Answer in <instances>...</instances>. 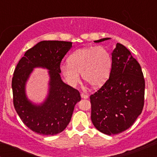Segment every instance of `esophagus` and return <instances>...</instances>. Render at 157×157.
I'll use <instances>...</instances> for the list:
<instances>
[{"instance_id":"1","label":"esophagus","mask_w":157,"mask_h":157,"mask_svg":"<svg viewBox=\"0 0 157 157\" xmlns=\"http://www.w3.org/2000/svg\"><path fill=\"white\" fill-rule=\"evenodd\" d=\"M81 97H82V99H88L89 98V95L88 94H86L84 93H81Z\"/></svg>"}]
</instances>
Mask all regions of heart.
<instances>
[{
	"label": "heart",
	"instance_id": "obj_1",
	"mask_svg": "<svg viewBox=\"0 0 157 157\" xmlns=\"http://www.w3.org/2000/svg\"><path fill=\"white\" fill-rule=\"evenodd\" d=\"M68 64L60 66V71L70 86L80 82V75L93 87H101L109 80L112 67L111 54L102 46L79 48L68 58Z\"/></svg>",
	"mask_w": 157,
	"mask_h": 157
}]
</instances>
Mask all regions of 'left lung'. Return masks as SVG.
I'll return each instance as SVG.
<instances>
[{
  "instance_id": "obj_1",
  "label": "left lung",
  "mask_w": 157,
  "mask_h": 157,
  "mask_svg": "<svg viewBox=\"0 0 157 157\" xmlns=\"http://www.w3.org/2000/svg\"><path fill=\"white\" fill-rule=\"evenodd\" d=\"M111 56L109 79L90 96L93 125L107 135L120 134L134 124L143 109L145 86L141 66L125 46L117 44Z\"/></svg>"
}]
</instances>
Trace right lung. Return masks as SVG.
Returning a JSON list of instances; mask_svg holds the SVG:
<instances>
[{"mask_svg": "<svg viewBox=\"0 0 157 157\" xmlns=\"http://www.w3.org/2000/svg\"><path fill=\"white\" fill-rule=\"evenodd\" d=\"M72 47L67 41L44 40L27 50L16 66L12 81L14 107L23 123L42 135L62 132L71 120L75 106L81 100L77 89L63 82L60 63ZM35 67L49 70V92L40 105L26 97L25 85Z\"/></svg>", "mask_w": 157, "mask_h": 157, "instance_id": "1", "label": "right lung"}]
</instances>
